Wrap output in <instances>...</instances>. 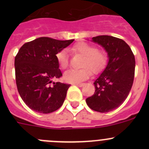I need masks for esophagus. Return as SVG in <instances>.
Masks as SVG:
<instances>
[{"mask_svg":"<svg viewBox=\"0 0 149 149\" xmlns=\"http://www.w3.org/2000/svg\"><path fill=\"white\" fill-rule=\"evenodd\" d=\"M73 85H76L79 87H82L84 85V84H73Z\"/></svg>","mask_w":149,"mask_h":149,"instance_id":"1","label":"esophagus"}]
</instances>
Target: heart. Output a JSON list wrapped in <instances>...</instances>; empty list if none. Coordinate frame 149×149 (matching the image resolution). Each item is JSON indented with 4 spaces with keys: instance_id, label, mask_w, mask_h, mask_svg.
<instances>
[{
    "instance_id": "b5f03b06",
    "label": "heart",
    "mask_w": 149,
    "mask_h": 149,
    "mask_svg": "<svg viewBox=\"0 0 149 149\" xmlns=\"http://www.w3.org/2000/svg\"><path fill=\"white\" fill-rule=\"evenodd\" d=\"M71 50L76 53L84 55L82 63L83 68L70 69L64 73V79L68 83L78 84L86 80L91 76V71L94 74L102 72L108 63V55L102 49H98L97 46L88 43L79 42L74 45ZM56 61L61 69H65L68 65V55L66 49H62L57 52Z\"/></svg>"
}]
</instances>
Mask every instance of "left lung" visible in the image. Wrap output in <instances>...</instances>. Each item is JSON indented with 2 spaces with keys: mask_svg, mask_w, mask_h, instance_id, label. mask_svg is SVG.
<instances>
[{
  "mask_svg": "<svg viewBox=\"0 0 149 149\" xmlns=\"http://www.w3.org/2000/svg\"><path fill=\"white\" fill-rule=\"evenodd\" d=\"M106 49L109 62L94 81L95 92L86 100L91 109L108 112L118 108L128 96L133 84L136 61L130 46L121 39L108 35L92 38Z\"/></svg>",
  "mask_w": 149,
  "mask_h": 149,
  "instance_id": "left-lung-1",
  "label": "left lung"
}]
</instances>
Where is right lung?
Returning a JSON list of instances; mask_svg holds the SVG:
<instances>
[{
  "label": "right lung",
  "mask_w": 149,
  "mask_h": 149,
  "mask_svg": "<svg viewBox=\"0 0 149 149\" xmlns=\"http://www.w3.org/2000/svg\"><path fill=\"white\" fill-rule=\"evenodd\" d=\"M73 40L42 37L26 42L19 49L14 61L16 86L22 100L32 110L50 113L63 104L70 85L52 84V79L63 76L55 55Z\"/></svg>",
  "instance_id": "1"
}]
</instances>
